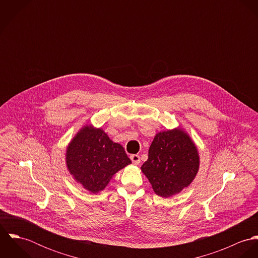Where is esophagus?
I'll use <instances>...</instances> for the list:
<instances>
[{
  "label": "esophagus",
  "mask_w": 258,
  "mask_h": 258,
  "mask_svg": "<svg viewBox=\"0 0 258 258\" xmlns=\"http://www.w3.org/2000/svg\"><path fill=\"white\" fill-rule=\"evenodd\" d=\"M130 159H131V161L134 165H139V163H140V156L139 155H136V154L131 155Z\"/></svg>",
  "instance_id": "34e87169"
}]
</instances>
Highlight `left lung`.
I'll return each mask as SVG.
<instances>
[{
	"instance_id": "left-lung-1",
	"label": "left lung",
	"mask_w": 258,
	"mask_h": 258,
	"mask_svg": "<svg viewBox=\"0 0 258 258\" xmlns=\"http://www.w3.org/2000/svg\"><path fill=\"white\" fill-rule=\"evenodd\" d=\"M200 167L198 149L180 128L156 134L141 170L163 198L179 194L192 182Z\"/></svg>"
}]
</instances>
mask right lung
<instances>
[{
    "label": "right lung",
    "instance_id": "obj_1",
    "mask_svg": "<svg viewBox=\"0 0 258 258\" xmlns=\"http://www.w3.org/2000/svg\"><path fill=\"white\" fill-rule=\"evenodd\" d=\"M66 156L74 180L92 194L104 189L114 174L131 164L124 148L110 140L101 128L91 125L79 130Z\"/></svg>",
    "mask_w": 258,
    "mask_h": 258
}]
</instances>
